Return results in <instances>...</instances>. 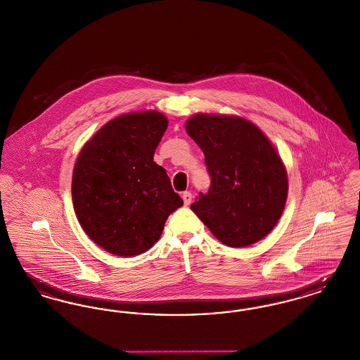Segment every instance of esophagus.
<instances>
[{
  "instance_id": "34e87169",
  "label": "esophagus",
  "mask_w": 360,
  "mask_h": 360,
  "mask_svg": "<svg viewBox=\"0 0 360 360\" xmlns=\"http://www.w3.org/2000/svg\"><path fill=\"white\" fill-rule=\"evenodd\" d=\"M182 198H184V202H185V205L188 206L191 204V193L190 191H185L184 194H182Z\"/></svg>"
}]
</instances>
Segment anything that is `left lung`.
I'll list each match as a JSON object with an SVG mask.
<instances>
[{
    "label": "left lung",
    "instance_id": "8db88e82",
    "mask_svg": "<svg viewBox=\"0 0 360 360\" xmlns=\"http://www.w3.org/2000/svg\"><path fill=\"white\" fill-rule=\"evenodd\" d=\"M186 131L205 155L210 188L191 210L223 244L247 247L267 236L282 216L288 174L271 141L251 121L198 113Z\"/></svg>",
    "mask_w": 360,
    "mask_h": 360
}]
</instances>
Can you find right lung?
I'll list each match as a JSON object with an SVG mask.
<instances>
[{"label":"right lung","instance_id":"obj_1","mask_svg":"<svg viewBox=\"0 0 360 360\" xmlns=\"http://www.w3.org/2000/svg\"><path fill=\"white\" fill-rule=\"evenodd\" d=\"M169 121L156 110L106 122L77 158L71 194L86 235L108 252L135 257L159 240L184 205L154 154Z\"/></svg>","mask_w":360,"mask_h":360}]
</instances>
